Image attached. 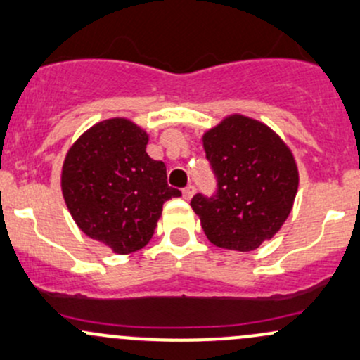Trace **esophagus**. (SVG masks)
<instances>
[{
	"instance_id": "esophagus-1",
	"label": "esophagus",
	"mask_w": 360,
	"mask_h": 360,
	"mask_svg": "<svg viewBox=\"0 0 360 360\" xmlns=\"http://www.w3.org/2000/svg\"><path fill=\"white\" fill-rule=\"evenodd\" d=\"M193 195H195V186H193V184H188V186L183 190V196L186 200H190Z\"/></svg>"
}]
</instances>
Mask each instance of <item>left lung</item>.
Returning <instances> with one entry per match:
<instances>
[{
    "instance_id": "1",
    "label": "left lung",
    "mask_w": 360,
    "mask_h": 360,
    "mask_svg": "<svg viewBox=\"0 0 360 360\" xmlns=\"http://www.w3.org/2000/svg\"><path fill=\"white\" fill-rule=\"evenodd\" d=\"M217 188L196 193L191 209L219 248L250 252L271 240L293 207L295 158L283 139L259 120L231 115L203 136Z\"/></svg>"
}]
</instances>
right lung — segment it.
<instances>
[{"instance_id": "right-lung-1", "label": "right lung", "mask_w": 360, "mask_h": 360, "mask_svg": "<svg viewBox=\"0 0 360 360\" xmlns=\"http://www.w3.org/2000/svg\"><path fill=\"white\" fill-rule=\"evenodd\" d=\"M146 143V132L131 120H103L63 162L62 191L75 224L120 255L145 247L162 205L181 196L167 184L164 162L148 157Z\"/></svg>"}]
</instances>
